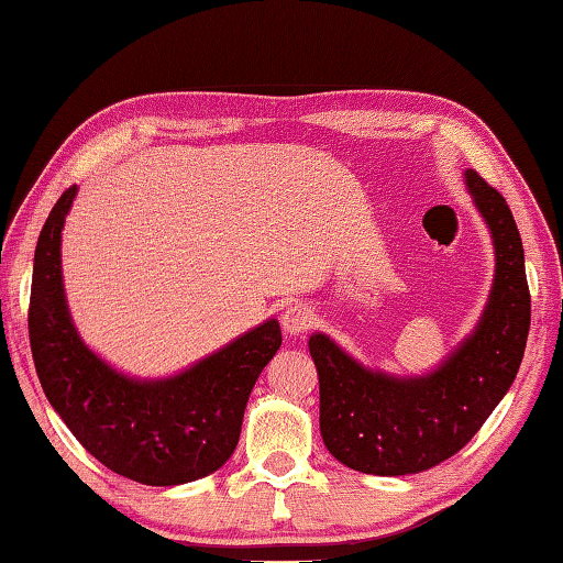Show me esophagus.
I'll return each mask as SVG.
<instances>
[{
    "label": "esophagus",
    "mask_w": 563,
    "mask_h": 563,
    "mask_svg": "<svg viewBox=\"0 0 563 563\" xmlns=\"http://www.w3.org/2000/svg\"><path fill=\"white\" fill-rule=\"evenodd\" d=\"M311 323H313V313H311V309H306L303 303L286 306L282 313V328H284V333H289V335H301L303 331H309Z\"/></svg>",
    "instance_id": "1"
}]
</instances>
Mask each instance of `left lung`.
I'll list each match as a JSON object with an SVG mask.
<instances>
[{
  "label": "left lung",
  "instance_id": "left-lung-1",
  "mask_svg": "<svg viewBox=\"0 0 563 563\" xmlns=\"http://www.w3.org/2000/svg\"><path fill=\"white\" fill-rule=\"evenodd\" d=\"M463 176L495 247L490 296L473 333L427 375L365 367L331 335L309 338L321 437L353 471L409 475L451 459L500 405L522 363L532 316L522 238L505 198L473 168Z\"/></svg>",
  "mask_w": 563,
  "mask_h": 563
}]
</instances>
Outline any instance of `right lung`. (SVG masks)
<instances>
[{
	"mask_svg": "<svg viewBox=\"0 0 563 563\" xmlns=\"http://www.w3.org/2000/svg\"><path fill=\"white\" fill-rule=\"evenodd\" d=\"M78 186L53 206L34 254L29 338L51 407L85 451L142 485L206 478L235 451L250 391L282 345L277 318L181 373L142 379L82 341L66 299L60 240Z\"/></svg>",
	"mask_w": 563,
	"mask_h": 563,
	"instance_id": "right-lung-1",
	"label": "right lung"
}]
</instances>
